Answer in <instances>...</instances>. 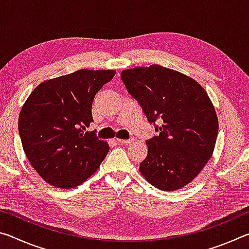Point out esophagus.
Returning a JSON list of instances; mask_svg holds the SVG:
<instances>
[{"mask_svg": "<svg viewBox=\"0 0 249 249\" xmlns=\"http://www.w3.org/2000/svg\"><path fill=\"white\" fill-rule=\"evenodd\" d=\"M115 142L120 145H127L132 142V140H120V138H115Z\"/></svg>", "mask_w": 249, "mask_h": 249, "instance_id": "1", "label": "esophagus"}]
</instances>
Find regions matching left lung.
Returning a JSON list of instances; mask_svg holds the SVG:
<instances>
[{"instance_id":"8db88e82","label":"left lung","mask_w":249,"mask_h":249,"mask_svg":"<svg viewBox=\"0 0 249 249\" xmlns=\"http://www.w3.org/2000/svg\"><path fill=\"white\" fill-rule=\"evenodd\" d=\"M121 79L157 132L146 141L141 174L163 191L190 183L216 142L218 121L208 93L195 79L159 65L123 70Z\"/></svg>"}]
</instances>
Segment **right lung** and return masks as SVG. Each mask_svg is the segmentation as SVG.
<instances>
[{
	"label": "right lung",
	"mask_w": 249,
	"mask_h": 249,
	"mask_svg": "<svg viewBox=\"0 0 249 249\" xmlns=\"http://www.w3.org/2000/svg\"><path fill=\"white\" fill-rule=\"evenodd\" d=\"M114 70H87L37 86L20 109L18 130L29 162L46 182L72 189L98 170L109 147L93 132L92 102Z\"/></svg>",
	"instance_id": "1"
}]
</instances>
